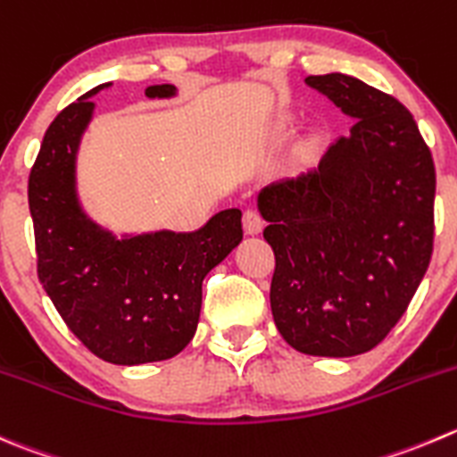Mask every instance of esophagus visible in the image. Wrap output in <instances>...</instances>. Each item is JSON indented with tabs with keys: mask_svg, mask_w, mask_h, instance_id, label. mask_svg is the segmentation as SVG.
Returning <instances> with one entry per match:
<instances>
[{
	"mask_svg": "<svg viewBox=\"0 0 457 457\" xmlns=\"http://www.w3.org/2000/svg\"><path fill=\"white\" fill-rule=\"evenodd\" d=\"M243 228L247 234H259L265 228V220L259 210H245L243 212Z\"/></svg>",
	"mask_w": 457,
	"mask_h": 457,
	"instance_id": "obj_1",
	"label": "esophagus"
}]
</instances>
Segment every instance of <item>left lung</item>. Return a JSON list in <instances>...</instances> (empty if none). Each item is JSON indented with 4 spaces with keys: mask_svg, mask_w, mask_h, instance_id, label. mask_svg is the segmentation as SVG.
<instances>
[{
    "mask_svg": "<svg viewBox=\"0 0 457 457\" xmlns=\"http://www.w3.org/2000/svg\"><path fill=\"white\" fill-rule=\"evenodd\" d=\"M305 84L351 116L317 170L259 194L272 317L295 351L353 357L409 308L433 254L436 167L402 102L344 73Z\"/></svg>",
    "mask_w": 457,
    "mask_h": 457,
    "instance_id": "1",
    "label": "left lung"
}]
</instances>
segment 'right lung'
Instances as JSON below:
<instances>
[{
  "mask_svg": "<svg viewBox=\"0 0 457 457\" xmlns=\"http://www.w3.org/2000/svg\"><path fill=\"white\" fill-rule=\"evenodd\" d=\"M84 93L46 129L29 176L37 277L69 330L100 360L138 366L179 355L196 332L203 278L241 243V210H223L196 232L118 238L82 212L75 154L96 96ZM149 97L176 96L174 84Z\"/></svg>",
  "mask_w": 457,
  "mask_h": 457,
  "instance_id": "add662e5",
  "label": "right lung"
}]
</instances>
